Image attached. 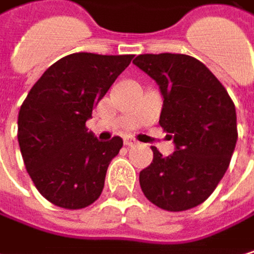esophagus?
<instances>
[{"label": "esophagus", "instance_id": "1", "mask_svg": "<svg viewBox=\"0 0 254 254\" xmlns=\"http://www.w3.org/2000/svg\"><path fill=\"white\" fill-rule=\"evenodd\" d=\"M123 143H125V146H128V147H134V146L138 144V143H137L134 138H131V137H125V138H123Z\"/></svg>", "mask_w": 254, "mask_h": 254}]
</instances>
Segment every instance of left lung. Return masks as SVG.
I'll use <instances>...</instances> for the list:
<instances>
[{
  "label": "left lung",
  "mask_w": 254,
  "mask_h": 254,
  "mask_svg": "<svg viewBox=\"0 0 254 254\" xmlns=\"http://www.w3.org/2000/svg\"><path fill=\"white\" fill-rule=\"evenodd\" d=\"M134 64L161 89L159 125L174 140L170 156L152 147L153 162L140 173L144 196L167 211L202 204L225 176L238 131L225 86L198 59L180 53L140 55Z\"/></svg>",
  "instance_id": "obj_1"
}]
</instances>
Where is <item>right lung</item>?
<instances>
[{
	"label": "right lung",
	"instance_id": "add662e5",
	"mask_svg": "<svg viewBox=\"0 0 254 254\" xmlns=\"http://www.w3.org/2000/svg\"><path fill=\"white\" fill-rule=\"evenodd\" d=\"M134 55L72 53L49 66L25 98L17 117L23 164L52 204L80 210L93 204L120 137L98 141L86 120Z\"/></svg>",
	"mask_w": 254,
	"mask_h": 254
}]
</instances>
